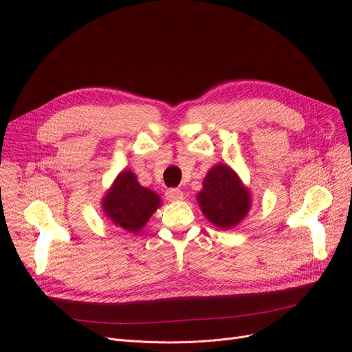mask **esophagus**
<instances>
[{"instance_id":"34e87169","label":"esophagus","mask_w":352,"mask_h":352,"mask_svg":"<svg viewBox=\"0 0 352 352\" xmlns=\"http://www.w3.org/2000/svg\"><path fill=\"white\" fill-rule=\"evenodd\" d=\"M166 199L170 202H175V201H180L184 199V192L180 189L172 188V189H167L166 190Z\"/></svg>"}]
</instances>
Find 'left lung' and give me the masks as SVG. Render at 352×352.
Returning a JSON list of instances; mask_svg holds the SVG:
<instances>
[{"label": "left lung", "instance_id": "1", "mask_svg": "<svg viewBox=\"0 0 352 352\" xmlns=\"http://www.w3.org/2000/svg\"><path fill=\"white\" fill-rule=\"evenodd\" d=\"M197 201L207 220L225 230L238 226L252 206L250 188L235 170L221 163L208 170Z\"/></svg>", "mask_w": 352, "mask_h": 352}]
</instances>
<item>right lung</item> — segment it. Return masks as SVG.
Segmentation results:
<instances>
[{
  "instance_id": "add662e5",
  "label": "right lung",
  "mask_w": 352,
  "mask_h": 352,
  "mask_svg": "<svg viewBox=\"0 0 352 352\" xmlns=\"http://www.w3.org/2000/svg\"><path fill=\"white\" fill-rule=\"evenodd\" d=\"M160 206V195L144 188L129 168L117 175L101 199V208L107 220L135 235L144 229Z\"/></svg>"
}]
</instances>
